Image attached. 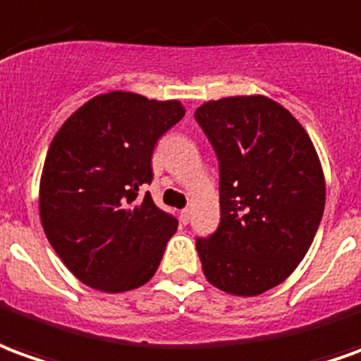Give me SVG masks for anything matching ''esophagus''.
<instances>
[{"instance_id":"1","label":"esophagus","mask_w":361,"mask_h":361,"mask_svg":"<svg viewBox=\"0 0 361 361\" xmlns=\"http://www.w3.org/2000/svg\"><path fill=\"white\" fill-rule=\"evenodd\" d=\"M180 221H183V224H188V221H190V209L186 208V209H183V212H180Z\"/></svg>"}]
</instances>
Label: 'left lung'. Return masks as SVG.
<instances>
[{"instance_id":"1","label":"left lung","mask_w":361,"mask_h":361,"mask_svg":"<svg viewBox=\"0 0 361 361\" xmlns=\"http://www.w3.org/2000/svg\"><path fill=\"white\" fill-rule=\"evenodd\" d=\"M194 116L219 159V227L196 239L217 290L252 298L282 283L315 239L324 173L298 118L264 94L208 101Z\"/></svg>"}]
</instances>
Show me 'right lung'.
I'll use <instances>...</instances> for the list:
<instances>
[{
  "label": "right lung",
  "mask_w": 361,
  "mask_h": 361,
  "mask_svg": "<svg viewBox=\"0 0 361 361\" xmlns=\"http://www.w3.org/2000/svg\"><path fill=\"white\" fill-rule=\"evenodd\" d=\"M185 112L180 101L111 91L79 106L52 137L40 175V221L79 282L122 293L157 272L178 221L137 192L152 183L157 140Z\"/></svg>",
  "instance_id": "right-lung-1"
}]
</instances>
